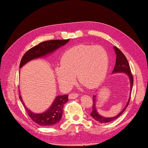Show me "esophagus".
Masks as SVG:
<instances>
[{"label":"esophagus","mask_w":148,"mask_h":148,"mask_svg":"<svg viewBox=\"0 0 148 148\" xmlns=\"http://www.w3.org/2000/svg\"><path fill=\"white\" fill-rule=\"evenodd\" d=\"M78 97H79V95H78L77 93H72L69 94V99H76Z\"/></svg>","instance_id":"1"}]
</instances>
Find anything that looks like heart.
I'll return each mask as SVG.
<instances>
[{"instance_id": "b5f03b06", "label": "heart", "mask_w": 148, "mask_h": 148, "mask_svg": "<svg viewBox=\"0 0 148 148\" xmlns=\"http://www.w3.org/2000/svg\"><path fill=\"white\" fill-rule=\"evenodd\" d=\"M109 62L108 53L103 47L78 45L64 53L55 74L60 85L65 88L74 84L76 75L83 85L95 88L104 80Z\"/></svg>"}]
</instances>
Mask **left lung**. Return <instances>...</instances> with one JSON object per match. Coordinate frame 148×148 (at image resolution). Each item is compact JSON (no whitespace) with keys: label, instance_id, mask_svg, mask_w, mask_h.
<instances>
[{"label":"left lung","instance_id":"1","mask_svg":"<svg viewBox=\"0 0 148 148\" xmlns=\"http://www.w3.org/2000/svg\"><path fill=\"white\" fill-rule=\"evenodd\" d=\"M114 49L116 53V64L114 66V68L112 71V74H117V73H124L128 76V77H129L130 79V96L129 98H128V101L126 103V106L124 107V108L122 109V111L118 114L115 116H113V117H103V116L100 115L99 113L98 112L97 110V95L95 94L93 96V111L91 112L90 115L92 116V118L95 119L96 121H99L100 123H108V122H111L114 121V119H117L119 116H120L123 112L125 109H127V106L128 105V103L130 102V95H131V92H132V86H133V84H134V79H133V76L132 74L131 73V71H130V65L129 64H128L127 59L125 57V56L123 55L120 50H119L117 47L114 46Z\"/></svg>","mask_w":148,"mask_h":148}]
</instances>
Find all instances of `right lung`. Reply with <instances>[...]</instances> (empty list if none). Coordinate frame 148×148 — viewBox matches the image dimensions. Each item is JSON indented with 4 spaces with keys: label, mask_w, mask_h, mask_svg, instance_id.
Returning a JSON list of instances; mask_svg holds the SVG:
<instances>
[{
    "label": "right lung",
    "mask_w": 148,
    "mask_h": 148,
    "mask_svg": "<svg viewBox=\"0 0 148 148\" xmlns=\"http://www.w3.org/2000/svg\"><path fill=\"white\" fill-rule=\"evenodd\" d=\"M69 41V39L65 40H47V41L39 43V45L30 49L23 55L20 62V69L32 60L46 57L49 55H51L53 52H55L60 47L66 45ZM19 93H20L21 92H19ZM68 95L56 96L49 108L46 111L41 113H35L32 112L27 108L21 95L19 96V98L28 114L34 122L40 126H51L57 123L61 119L63 108L65 103L68 101Z\"/></svg>",
    "instance_id": "right-lung-1"
}]
</instances>
